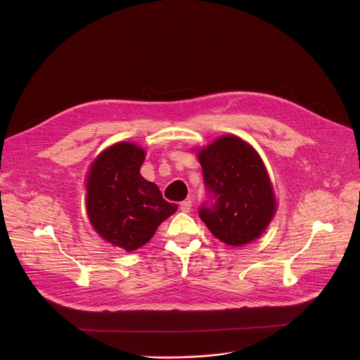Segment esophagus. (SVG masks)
Masks as SVG:
<instances>
[{
    "label": "esophagus",
    "instance_id": "34e87169",
    "mask_svg": "<svg viewBox=\"0 0 360 360\" xmlns=\"http://www.w3.org/2000/svg\"><path fill=\"white\" fill-rule=\"evenodd\" d=\"M191 208H192V200H189V199L182 200L181 205H179V210H181L182 212H186V214L191 211Z\"/></svg>",
    "mask_w": 360,
    "mask_h": 360
}]
</instances>
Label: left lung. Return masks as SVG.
I'll return each mask as SVG.
<instances>
[{"mask_svg": "<svg viewBox=\"0 0 360 360\" xmlns=\"http://www.w3.org/2000/svg\"><path fill=\"white\" fill-rule=\"evenodd\" d=\"M198 157L208 192L199 208L203 224L231 246L259 238L275 214V196L256 150L240 138L225 135Z\"/></svg>", "mask_w": 360, "mask_h": 360, "instance_id": "left-lung-1", "label": "left lung"}]
</instances>
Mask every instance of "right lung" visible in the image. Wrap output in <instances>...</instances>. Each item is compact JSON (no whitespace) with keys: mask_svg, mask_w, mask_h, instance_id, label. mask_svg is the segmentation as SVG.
I'll use <instances>...</instances> for the list:
<instances>
[{"mask_svg":"<svg viewBox=\"0 0 360 360\" xmlns=\"http://www.w3.org/2000/svg\"><path fill=\"white\" fill-rule=\"evenodd\" d=\"M145 152L129 142L104 150L86 181V210L94 229L112 245L135 250L145 245L178 205L139 174Z\"/></svg>","mask_w":360,"mask_h":360,"instance_id":"1","label":"right lung"}]
</instances>
